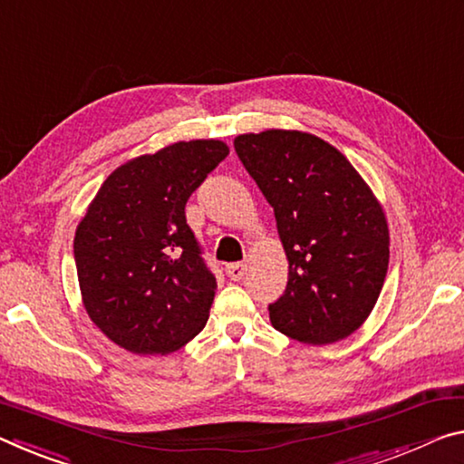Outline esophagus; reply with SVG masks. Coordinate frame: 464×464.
<instances>
[{
  "label": "esophagus",
  "mask_w": 464,
  "mask_h": 464,
  "mask_svg": "<svg viewBox=\"0 0 464 464\" xmlns=\"http://www.w3.org/2000/svg\"><path fill=\"white\" fill-rule=\"evenodd\" d=\"M246 270H247V266L244 262H235L227 266V275H229L231 281H239V278L246 275Z\"/></svg>",
  "instance_id": "obj_1"
}]
</instances>
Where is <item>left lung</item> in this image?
<instances>
[{
    "label": "left lung",
    "mask_w": 464,
    "mask_h": 464,
    "mask_svg": "<svg viewBox=\"0 0 464 464\" xmlns=\"http://www.w3.org/2000/svg\"><path fill=\"white\" fill-rule=\"evenodd\" d=\"M233 144L275 208L289 260L286 289L268 305L272 326L305 344L343 341L372 314L386 278L382 204L343 152L307 131L266 130Z\"/></svg>",
    "instance_id": "obj_1"
}]
</instances>
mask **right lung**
<instances>
[{"label":"right lung","instance_id":"obj_1","mask_svg":"<svg viewBox=\"0 0 464 464\" xmlns=\"http://www.w3.org/2000/svg\"><path fill=\"white\" fill-rule=\"evenodd\" d=\"M229 154L189 140L117 167L73 237L80 293L102 334L136 355H167L208 320L217 278L186 220V202Z\"/></svg>","mask_w":464,"mask_h":464}]
</instances>
